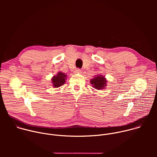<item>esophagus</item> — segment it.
<instances>
[{
	"label": "esophagus",
	"mask_w": 157,
	"mask_h": 157,
	"mask_svg": "<svg viewBox=\"0 0 157 157\" xmlns=\"http://www.w3.org/2000/svg\"><path fill=\"white\" fill-rule=\"evenodd\" d=\"M75 72V73H81V70L79 68H77V69H76Z\"/></svg>",
	"instance_id": "1"
}]
</instances>
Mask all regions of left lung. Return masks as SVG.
<instances>
[{"label":"left lung","mask_w":157,"mask_h":157,"mask_svg":"<svg viewBox=\"0 0 157 157\" xmlns=\"http://www.w3.org/2000/svg\"><path fill=\"white\" fill-rule=\"evenodd\" d=\"M106 82L107 81L104 78V76H102L101 75L96 76L94 79H92L91 80V84L93 85V87L96 89H104L105 86L106 85Z\"/></svg>","instance_id":"obj_1"}]
</instances>
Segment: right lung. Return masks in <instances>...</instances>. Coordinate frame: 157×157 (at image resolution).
I'll return each mask as SVG.
<instances>
[{"mask_svg":"<svg viewBox=\"0 0 157 157\" xmlns=\"http://www.w3.org/2000/svg\"><path fill=\"white\" fill-rule=\"evenodd\" d=\"M66 78V74L61 73V72L58 73L56 76H54L52 78V81L53 86L55 87H58L62 86L66 82V81H65Z\"/></svg>","mask_w":157,"mask_h":157,"instance_id":"right-lung-1","label":"right lung"}]
</instances>
